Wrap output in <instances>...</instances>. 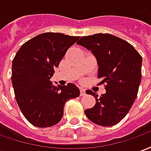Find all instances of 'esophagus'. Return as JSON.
I'll list each match as a JSON object with an SVG mask.
<instances>
[{
  "mask_svg": "<svg viewBox=\"0 0 151 151\" xmlns=\"http://www.w3.org/2000/svg\"><path fill=\"white\" fill-rule=\"evenodd\" d=\"M80 95H81V96H84V95H86V91L84 89H81V90H80Z\"/></svg>",
  "mask_w": 151,
  "mask_h": 151,
  "instance_id": "esophagus-1",
  "label": "esophagus"
}]
</instances>
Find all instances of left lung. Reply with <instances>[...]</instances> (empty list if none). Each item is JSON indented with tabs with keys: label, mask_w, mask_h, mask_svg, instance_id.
I'll use <instances>...</instances> for the list:
<instances>
[{
	"label": "left lung",
	"mask_w": 151,
	"mask_h": 151,
	"mask_svg": "<svg viewBox=\"0 0 151 151\" xmlns=\"http://www.w3.org/2000/svg\"><path fill=\"white\" fill-rule=\"evenodd\" d=\"M77 43L95 56L98 78L106 90L99 98L93 91H86L95 99V106L85 110L86 116L98 125L113 126L124 119L136 99L142 57L130 43L111 34L82 36Z\"/></svg>",
	"instance_id": "1"
}]
</instances>
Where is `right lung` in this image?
Instances as JSON below:
<instances>
[{"mask_svg": "<svg viewBox=\"0 0 151 151\" xmlns=\"http://www.w3.org/2000/svg\"><path fill=\"white\" fill-rule=\"evenodd\" d=\"M78 39L46 32L27 41L16 53L11 75L15 99L22 113L34 126L47 128L59 123L66 102L80 95L73 83L55 86L50 81L54 69Z\"/></svg>", "mask_w": 151, "mask_h": 151, "instance_id": "1", "label": "right lung"}]
</instances>
